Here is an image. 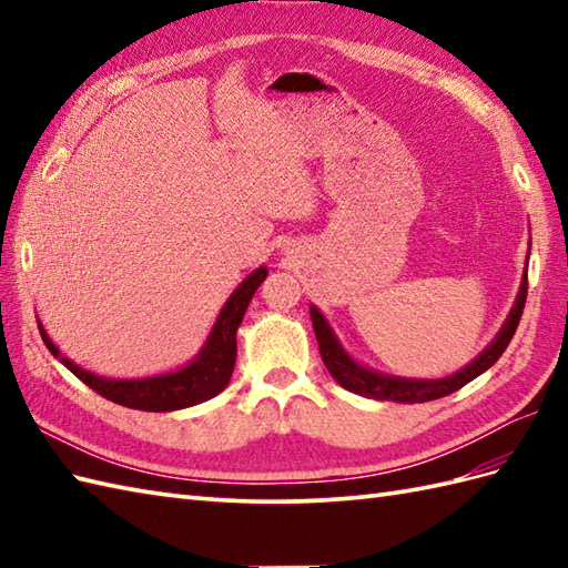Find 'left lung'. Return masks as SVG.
<instances>
[{
    "instance_id": "obj_1",
    "label": "left lung",
    "mask_w": 568,
    "mask_h": 568,
    "mask_svg": "<svg viewBox=\"0 0 568 568\" xmlns=\"http://www.w3.org/2000/svg\"><path fill=\"white\" fill-rule=\"evenodd\" d=\"M525 300H527V268L523 273L520 291H517L510 315H508V320H505L500 332L496 334V339H493L484 348V352L470 361V364H466L462 371H456L446 378H429V381L427 378L388 376V373L373 371L364 364H358V361L342 346V342L336 339L332 324L315 305H310V317H312V327H315V334H317V344H320V354H322L324 366H327L332 378L339 383L342 388L352 390L356 395L373 397V400L429 403V400H437V397L456 393L458 388H464L466 383L478 378L480 373H486L493 364H496L505 348H508L517 324H520Z\"/></svg>"
}]
</instances>
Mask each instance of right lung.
I'll return each instance as SVG.
<instances>
[{
	"mask_svg": "<svg viewBox=\"0 0 568 568\" xmlns=\"http://www.w3.org/2000/svg\"><path fill=\"white\" fill-rule=\"evenodd\" d=\"M268 268L261 265V268L253 271L244 283H241L236 291L229 295L222 312L216 315L214 327L207 336V342L197 352V356L185 364L183 368L171 371V373H159V376L149 378H104L98 373L84 371L78 366L75 361L60 354V348L51 342V336L43 329L39 322V332L43 336V344L48 346L60 364H63L70 373L90 385L92 390H98L106 400L116 405H124L131 409H146V413H171V409H183L200 405L210 397L220 395L229 378L234 373L236 364V329L241 320H244V312L251 303L253 293L258 291V285L265 281Z\"/></svg>",
	"mask_w": 568,
	"mask_h": 568,
	"instance_id": "1",
	"label": "right lung"
}]
</instances>
